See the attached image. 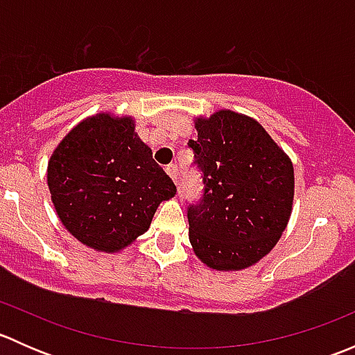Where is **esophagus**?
Returning a JSON list of instances; mask_svg holds the SVG:
<instances>
[{
  "label": "esophagus",
  "instance_id": "1",
  "mask_svg": "<svg viewBox=\"0 0 355 355\" xmlns=\"http://www.w3.org/2000/svg\"><path fill=\"white\" fill-rule=\"evenodd\" d=\"M166 173L170 175L171 180H173L175 184H177V180H178V166H177V164H168V166H166Z\"/></svg>",
  "mask_w": 355,
  "mask_h": 355
}]
</instances>
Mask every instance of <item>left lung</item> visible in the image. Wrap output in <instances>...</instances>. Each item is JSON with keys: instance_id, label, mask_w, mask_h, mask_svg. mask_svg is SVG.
<instances>
[{"instance_id": "obj_1", "label": "left lung", "mask_w": 355, "mask_h": 355, "mask_svg": "<svg viewBox=\"0 0 355 355\" xmlns=\"http://www.w3.org/2000/svg\"><path fill=\"white\" fill-rule=\"evenodd\" d=\"M189 141L202 198L189 204V241L213 270H244L280 241L293 202V166L254 118L221 110Z\"/></svg>"}]
</instances>
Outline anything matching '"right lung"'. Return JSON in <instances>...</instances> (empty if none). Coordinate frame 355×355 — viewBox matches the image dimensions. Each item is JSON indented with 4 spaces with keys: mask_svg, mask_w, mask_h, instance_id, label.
<instances>
[{
    "mask_svg": "<svg viewBox=\"0 0 355 355\" xmlns=\"http://www.w3.org/2000/svg\"><path fill=\"white\" fill-rule=\"evenodd\" d=\"M48 187L63 227L103 252L144 234L173 180L135 134L130 116L99 113L71 128L48 163Z\"/></svg>",
    "mask_w": 355,
    "mask_h": 355,
    "instance_id": "obj_1",
    "label": "right lung"
}]
</instances>
